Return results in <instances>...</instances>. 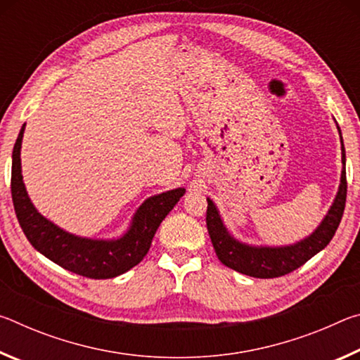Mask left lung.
Listing matches in <instances>:
<instances>
[{"instance_id": "obj_1", "label": "left lung", "mask_w": 360, "mask_h": 360, "mask_svg": "<svg viewBox=\"0 0 360 360\" xmlns=\"http://www.w3.org/2000/svg\"><path fill=\"white\" fill-rule=\"evenodd\" d=\"M337 124V122H335ZM337 130L340 133L341 141V178L338 192L335 195V200L327 214L322 219L321 224L314 229L311 235L297 243L285 246H254L248 245L236 240L230 233L229 229L221 217L217 206L211 198L208 200V210H206V227L212 246H214L216 255L225 266L231 270L243 273V275L252 278H278L284 276L288 273L297 270L302 266L304 262L321 252L330 240L333 238L335 231H337L341 217H343L345 203H346V154L343 138H341V130L337 124Z\"/></svg>"}]
</instances>
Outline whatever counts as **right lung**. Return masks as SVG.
Masks as SVG:
<instances>
[{
	"label": "right lung",
	"mask_w": 360,
	"mask_h": 360,
	"mask_svg": "<svg viewBox=\"0 0 360 360\" xmlns=\"http://www.w3.org/2000/svg\"><path fill=\"white\" fill-rule=\"evenodd\" d=\"M23 131L25 124L12 150L11 192L20 227L36 251L65 270L92 279L115 278L138 265L148 254L158 225L179 202L186 188L178 187L144 200L133 214L130 227L119 238L95 240L70 233L42 216L28 197L20 163Z\"/></svg>",
	"instance_id": "obj_1"
}]
</instances>
